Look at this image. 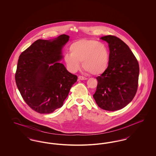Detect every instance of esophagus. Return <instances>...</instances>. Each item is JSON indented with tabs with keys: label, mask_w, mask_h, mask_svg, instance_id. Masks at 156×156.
Wrapping results in <instances>:
<instances>
[{
	"label": "esophagus",
	"mask_w": 156,
	"mask_h": 156,
	"mask_svg": "<svg viewBox=\"0 0 156 156\" xmlns=\"http://www.w3.org/2000/svg\"><path fill=\"white\" fill-rule=\"evenodd\" d=\"M88 78H86V77H84V76H78V80H87Z\"/></svg>",
	"instance_id": "esophagus-1"
}]
</instances>
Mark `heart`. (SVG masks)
Returning a JSON list of instances; mask_svg holds the SVG:
<instances>
[{
    "label": "heart",
    "mask_w": 156,
    "mask_h": 156,
    "mask_svg": "<svg viewBox=\"0 0 156 156\" xmlns=\"http://www.w3.org/2000/svg\"><path fill=\"white\" fill-rule=\"evenodd\" d=\"M70 53L64 56L68 69L76 73L82 66L94 75H99L107 69L109 63V52L106 45L92 39H82L71 45Z\"/></svg>",
    "instance_id": "b5f03b06"
}]
</instances>
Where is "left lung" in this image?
Instances as JSON below:
<instances>
[{"instance_id":"8db88e82","label":"left lung","mask_w":156,"mask_h":156,"mask_svg":"<svg viewBox=\"0 0 156 156\" xmlns=\"http://www.w3.org/2000/svg\"><path fill=\"white\" fill-rule=\"evenodd\" d=\"M100 38L109 45V63L106 71L97 77L93 97L101 109L118 111L129 104L136 94L139 63L129 46L119 38L109 35Z\"/></svg>"}]
</instances>
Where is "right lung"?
<instances>
[{"mask_svg": "<svg viewBox=\"0 0 156 156\" xmlns=\"http://www.w3.org/2000/svg\"><path fill=\"white\" fill-rule=\"evenodd\" d=\"M66 34L52 40H37L20 54L15 80L24 101L40 113L62 107L78 79L60 63L62 49L69 40Z\"/></svg>", "mask_w": 156, "mask_h": 156, "instance_id": "1", "label": "right lung"}]
</instances>
